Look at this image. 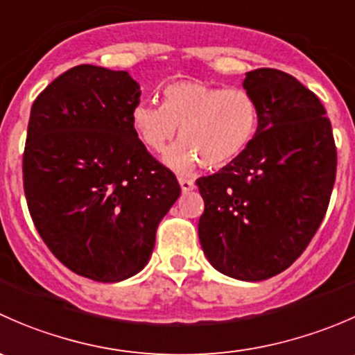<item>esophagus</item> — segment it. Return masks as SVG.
<instances>
[{"label":"esophagus","instance_id":"1","mask_svg":"<svg viewBox=\"0 0 355 355\" xmlns=\"http://www.w3.org/2000/svg\"><path fill=\"white\" fill-rule=\"evenodd\" d=\"M178 182H180L182 192H185V194H187V192H191V191H194V189H196L194 180H191V178H180Z\"/></svg>","mask_w":355,"mask_h":355}]
</instances>
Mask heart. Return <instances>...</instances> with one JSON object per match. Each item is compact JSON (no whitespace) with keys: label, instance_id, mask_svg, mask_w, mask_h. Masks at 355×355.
Instances as JSON below:
<instances>
[{"label":"heart","instance_id":"heart-1","mask_svg":"<svg viewBox=\"0 0 355 355\" xmlns=\"http://www.w3.org/2000/svg\"><path fill=\"white\" fill-rule=\"evenodd\" d=\"M130 125L139 141L155 153L163 151L180 127L182 141L163 157L177 173H191L200 164L218 170L252 146L259 130V105L247 89L178 80L163 89V105L135 103Z\"/></svg>","mask_w":355,"mask_h":355}]
</instances>
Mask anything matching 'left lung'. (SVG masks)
<instances>
[{
  "instance_id": "obj_1",
  "label": "left lung",
  "mask_w": 355,
  "mask_h": 355,
  "mask_svg": "<svg viewBox=\"0 0 355 355\" xmlns=\"http://www.w3.org/2000/svg\"><path fill=\"white\" fill-rule=\"evenodd\" d=\"M242 85L259 105V130L244 156L196 180L199 241L220 273L261 282L287 270L320 228L336 148L327 110L295 77L257 68Z\"/></svg>"
}]
</instances>
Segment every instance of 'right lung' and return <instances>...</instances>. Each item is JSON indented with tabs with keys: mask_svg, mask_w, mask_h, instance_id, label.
I'll return each mask as SVG.
<instances>
[{
	"mask_svg": "<svg viewBox=\"0 0 355 355\" xmlns=\"http://www.w3.org/2000/svg\"><path fill=\"white\" fill-rule=\"evenodd\" d=\"M141 87L128 71L78 65L31 110L24 191L39 235L80 277L116 284L148 264L180 196L175 175L134 134Z\"/></svg>",
	"mask_w": 355,
	"mask_h": 355,
	"instance_id": "right-lung-1",
	"label": "right lung"
}]
</instances>
